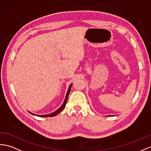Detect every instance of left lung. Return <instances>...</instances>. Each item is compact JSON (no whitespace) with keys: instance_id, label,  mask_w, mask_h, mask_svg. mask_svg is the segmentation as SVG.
Listing matches in <instances>:
<instances>
[{"instance_id":"obj_1","label":"left lung","mask_w":151,"mask_h":151,"mask_svg":"<svg viewBox=\"0 0 151 151\" xmlns=\"http://www.w3.org/2000/svg\"><path fill=\"white\" fill-rule=\"evenodd\" d=\"M108 116H113V115H108Z\"/></svg>"}]
</instances>
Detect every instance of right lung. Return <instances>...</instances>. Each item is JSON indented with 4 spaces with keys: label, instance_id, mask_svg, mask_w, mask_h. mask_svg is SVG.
<instances>
[{
    "label": "right lung",
    "instance_id": "right-lung-1",
    "mask_svg": "<svg viewBox=\"0 0 151 151\" xmlns=\"http://www.w3.org/2000/svg\"><path fill=\"white\" fill-rule=\"evenodd\" d=\"M72 83H71L70 84V85L69 86V87H68V91H67V94H66V97H65V101H64V102H63V104H62L60 108H59L57 110H56V111H54V112H52V113H49V114H47V115H36V114H34V113H31V112H30V111H29V113H30L31 114H32V115H35V116H40V117H51V116H56V115H57L58 113H60L62 110H63V109H64V108H65V106H66V103H67V100H68V95H69V93H70V89H71V87H72Z\"/></svg>",
    "mask_w": 151,
    "mask_h": 151
}]
</instances>
